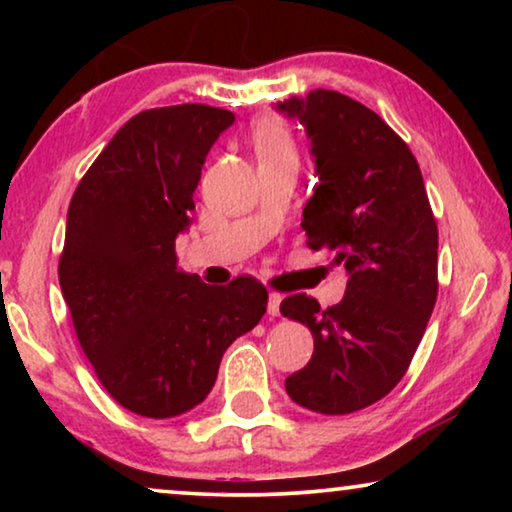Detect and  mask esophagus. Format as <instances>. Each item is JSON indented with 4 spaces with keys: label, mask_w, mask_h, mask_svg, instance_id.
I'll list each match as a JSON object with an SVG mask.
<instances>
[{
    "label": "esophagus",
    "mask_w": 512,
    "mask_h": 512,
    "mask_svg": "<svg viewBox=\"0 0 512 512\" xmlns=\"http://www.w3.org/2000/svg\"><path fill=\"white\" fill-rule=\"evenodd\" d=\"M279 305H282V296H279V293H270V298H268V314H270V317H277Z\"/></svg>",
    "instance_id": "obj_1"
}]
</instances>
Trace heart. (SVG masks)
Wrapping results in <instances>:
<instances>
[{
	"mask_svg": "<svg viewBox=\"0 0 512 512\" xmlns=\"http://www.w3.org/2000/svg\"><path fill=\"white\" fill-rule=\"evenodd\" d=\"M251 146L258 163H270L286 156H296V144L286 125L279 118L265 116L251 125Z\"/></svg>",
	"mask_w": 512,
	"mask_h": 512,
	"instance_id": "heart-1",
	"label": "heart"
}]
</instances>
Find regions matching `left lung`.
Instances as JSON below:
<instances>
[{"mask_svg": "<svg viewBox=\"0 0 512 512\" xmlns=\"http://www.w3.org/2000/svg\"><path fill=\"white\" fill-rule=\"evenodd\" d=\"M312 139L319 184L303 209L310 249L335 251L345 298L321 310L296 293L279 312L312 331L310 363L286 394L321 415H349L401 382L438 296V226L408 144L352 97L317 88L277 102Z\"/></svg>", "mask_w": 512, "mask_h": 512, "instance_id": "8db88e82", "label": "left lung"}]
</instances>
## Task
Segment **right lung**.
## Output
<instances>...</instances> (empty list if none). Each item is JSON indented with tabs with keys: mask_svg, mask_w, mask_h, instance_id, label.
<instances>
[{
	"mask_svg": "<svg viewBox=\"0 0 512 512\" xmlns=\"http://www.w3.org/2000/svg\"><path fill=\"white\" fill-rule=\"evenodd\" d=\"M233 111L177 104L132 116L69 202L58 277L102 387L142 417L184 415L212 391L221 356L268 307L254 277L209 286L177 268L209 149Z\"/></svg>",
	"mask_w": 512,
	"mask_h": 512,
	"instance_id": "1",
	"label": "right lung"
}]
</instances>
